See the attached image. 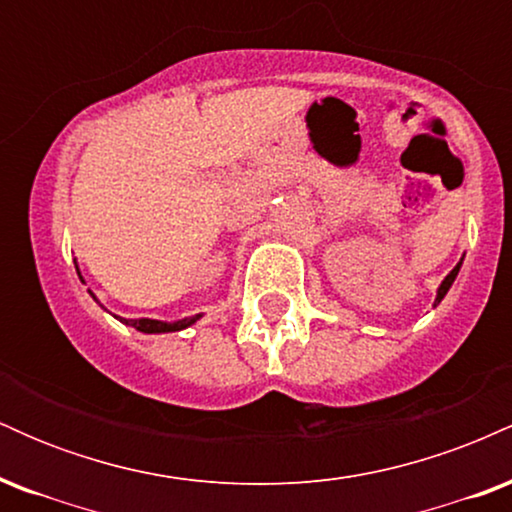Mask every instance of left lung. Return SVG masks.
<instances>
[{
	"mask_svg": "<svg viewBox=\"0 0 512 512\" xmlns=\"http://www.w3.org/2000/svg\"><path fill=\"white\" fill-rule=\"evenodd\" d=\"M460 267H462V260H460V262H457V267H455V269H452V272H450V274H448V276H445V279H443V284H440V286H438V296H436V305H438L440 301H443V298H445V293H448V291H450L452 281H455V276H457V272H460Z\"/></svg>",
	"mask_w": 512,
	"mask_h": 512,
	"instance_id": "1",
	"label": "left lung"
}]
</instances>
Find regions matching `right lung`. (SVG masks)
Instances as JSON below:
<instances>
[{
	"label": "right lung",
	"mask_w": 512,
	"mask_h": 512,
	"mask_svg": "<svg viewBox=\"0 0 512 512\" xmlns=\"http://www.w3.org/2000/svg\"><path fill=\"white\" fill-rule=\"evenodd\" d=\"M76 274H79V279H81L79 267H76ZM81 281H84V279H81ZM88 293H91V291H88ZM91 296H93V293H91ZM93 298H96V296H93ZM115 317H117V315H115ZM199 317H202V315L185 317V320H178V322L149 320V317H139V320H127V317H117V320L125 322V325L134 327V330H139V332H144V334H161V332H180V330H185V327L195 325V322L199 320Z\"/></svg>",
	"instance_id": "right-lung-1"
}]
</instances>
